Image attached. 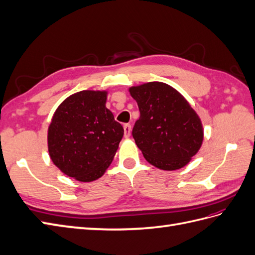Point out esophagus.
<instances>
[{"label": "esophagus", "instance_id": "esophagus-1", "mask_svg": "<svg viewBox=\"0 0 255 255\" xmlns=\"http://www.w3.org/2000/svg\"><path fill=\"white\" fill-rule=\"evenodd\" d=\"M123 129H124V137L128 138L129 135H131V131H132L131 124H124Z\"/></svg>", "mask_w": 255, "mask_h": 255}]
</instances>
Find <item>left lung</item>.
Instances as JSON below:
<instances>
[{"label": "left lung", "instance_id": "obj_1", "mask_svg": "<svg viewBox=\"0 0 255 255\" xmlns=\"http://www.w3.org/2000/svg\"><path fill=\"white\" fill-rule=\"evenodd\" d=\"M128 92L140 113L132 134L144 158L163 171L187 165L204 137L200 117L187 99L158 81L131 86Z\"/></svg>", "mask_w": 255, "mask_h": 255}]
</instances>
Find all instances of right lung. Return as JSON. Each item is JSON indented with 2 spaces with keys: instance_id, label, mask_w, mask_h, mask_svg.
Instances as JSON below:
<instances>
[{
  "instance_id": "obj_1",
  "label": "right lung",
  "mask_w": 255,
  "mask_h": 255,
  "mask_svg": "<svg viewBox=\"0 0 255 255\" xmlns=\"http://www.w3.org/2000/svg\"><path fill=\"white\" fill-rule=\"evenodd\" d=\"M108 91L84 90L68 96L52 117L47 149L67 176L90 183L113 162L124 129L106 107Z\"/></svg>"
}]
</instances>
